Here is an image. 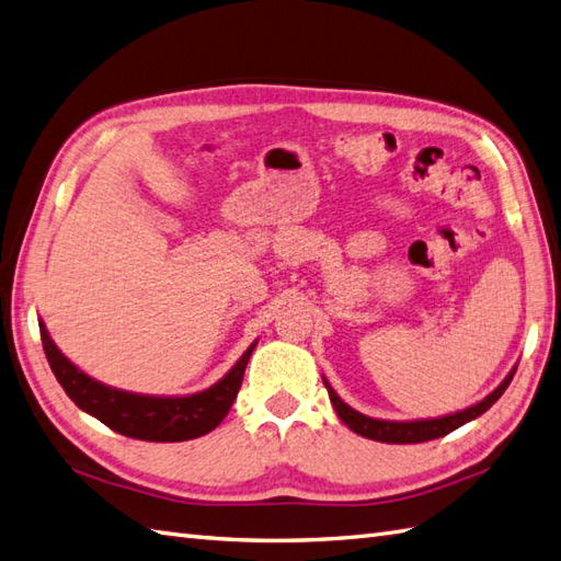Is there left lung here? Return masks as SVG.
Here are the masks:
<instances>
[{
	"label": "left lung",
	"mask_w": 561,
	"mask_h": 561,
	"mask_svg": "<svg viewBox=\"0 0 561 561\" xmlns=\"http://www.w3.org/2000/svg\"><path fill=\"white\" fill-rule=\"evenodd\" d=\"M514 373H516V366L512 368L510 375L504 377L502 385L494 389V392H490L483 401L473 403V407H468V409L457 411V413H449V415H439V419H423V421H382V419H370V415H363L360 411L351 409L346 401H342L340 394L334 392V389L330 387L328 380H324V377H322V382H324V387H328V394H330V401H332L336 415H340L342 423L346 427L354 430L356 435L375 439V442H387V445H415V442H427V439L445 437V435L451 433V430H457L463 423L478 419V415H483L492 407V403L504 394V389L510 387Z\"/></svg>",
	"instance_id": "left-lung-1"
}]
</instances>
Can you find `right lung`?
<instances>
[{
  "mask_svg": "<svg viewBox=\"0 0 561 561\" xmlns=\"http://www.w3.org/2000/svg\"><path fill=\"white\" fill-rule=\"evenodd\" d=\"M43 348L64 392L78 409L95 415L100 423L112 427L114 433L146 439V442H184L207 435L215 430L229 413L233 399H237L245 366L257 342H253L245 354L237 360L225 377L213 387L188 397H150L124 392V389L98 382L95 377L78 370L73 363L61 354L57 344L41 320Z\"/></svg>",
  "mask_w": 561,
  "mask_h": 561,
  "instance_id": "right-lung-1",
  "label": "right lung"
}]
</instances>
